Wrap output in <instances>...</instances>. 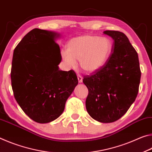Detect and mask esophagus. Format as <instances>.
<instances>
[{
  "label": "esophagus",
  "instance_id": "1",
  "mask_svg": "<svg viewBox=\"0 0 152 152\" xmlns=\"http://www.w3.org/2000/svg\"><path fill=\"white\" fill-rule=\"evenodd\" d=\"M77 79L79 83H81V82L83 81V77H82L81 75H77Z\"/></svg>",
  "mask_w": 152,
  "mask_h": 152
}]
</instances>
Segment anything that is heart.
I'll use <instances>...</instances> for the list:
<instances>
[{
  "instance_id": "obj_1",
  "label": "heart",
  "mask_w": 152,
  "mask_h": 152,
  "mask_svg": "<svg viewBox=\"0 0 152 152\" xmlns=\"http://www.w3.org/2000/svg\"><path fill=\"white\" fill-rule=\"evenodd\" d=\"M112 49L110 41L96 36H83L71 39L67 50L61 53L69 66L74 67L79 60L81 68L86 72H94L106 63Z\"/></svg>"
}]
</instances>
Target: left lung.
Here are the masks:
<instances>
[{
    "instance_id": "1",
    "label": "left lung",
    "mask_w": 152,
    "mask_h": 152,
    "mask_svg": "<svg viewBox=\"0 0 152 152\" xmlns=\"http://www.w3.org/2000/svg\"><path fill=\"white\" fill-rule=\"evenodd\" d=\"M114 39L113 53L106 63L83 77L88 89L86 101L91 117L101 123L118 120L137 96L141 79L138 54L123 32L104 31Z\"/></svg>"
}]
</instances>
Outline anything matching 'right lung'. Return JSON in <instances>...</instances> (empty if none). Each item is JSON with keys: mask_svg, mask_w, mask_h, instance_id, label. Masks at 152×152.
I'll use <instances>...</instances> for the list:
<instances>
[{"mask_svg": "<svg viewBox=\"0 0 152 152\" xmlns=\"http://www.w3.org/2000/svg\"><path fill=\"white\" fill-rule=\"evenodd\" d=\"M56 34L35 28L14 50L11 71L14 97L29 118L39 123L55 120L78 84L73 70L58 69Z\"/></svg>", "mask_w": 152, "mask_h": 152, "instance_id": "add662e5", "label": "right lung"}]
</instances>
